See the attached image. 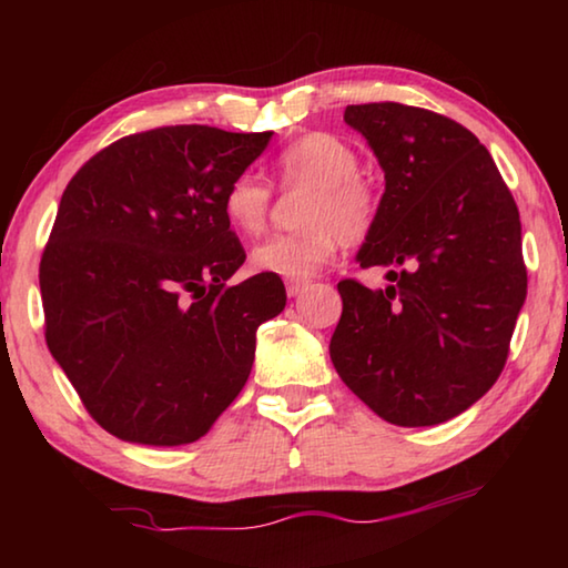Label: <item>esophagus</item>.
Returning <instances> with one entry per match:
<instances>
[{
    "instance_id": "esophagus-1",
    "label": "esophagus",
    "mask_w": 568,
    "mask_h": 568,
    "mask_svg": "<svg viewBox=\"0 0 568 568\" xmlns=\"http://www.w3.org/2000/svg\"><path fill=\"white\" fill-rule=\"evenodd\" d=\"M307 283H311V281H303V277H287L285 291H287V295L295 297V295H301L305 291Z\"/></svg>"
}]
</instances>
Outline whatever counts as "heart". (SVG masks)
<instances>
[{"instance_id":"heart-1","label":"heart","mask_w":568,"mask_h":568,"mask_svg":"<svg viewBox=\"0 0 568 568\" xmlns=\"http://www.w3.org/2000/svg\"><path fill=\"white\" fill-rule=\"evenodd\" d=\"M285 190H311L301 207V233L273 235L250 253L257 273L307 277L333 257L335 247L361 245L378 223L381 197L358 175V152L328 132H311L275 160ZM273 190L257 172H240L223 192V213L237 233H263L271 217Z\"/></svg>"}]
</instances>
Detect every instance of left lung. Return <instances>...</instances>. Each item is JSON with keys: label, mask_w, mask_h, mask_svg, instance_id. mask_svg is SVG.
Masks as SVG:
<instances>
[{"label": "left lung", "mask_w": 568, "mask_h": 568, "mask_svg": "<svg viewBox=\"0 0 568 568\" xmlns=\"http://www.w3.org/2000/svg\"><path fill=\"white\" fill-rule=\"evenodd\" d=\"M386 172L361 267L390 285L338 283L331 361L355 396L396 426H436L501 376L526 301L518 207L494 158L464 124L400 102L348 104Z\"/></svg>", "instance_id": "8db88e82"}]
</instances>
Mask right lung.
Returning <instances> with one entry per match:
<instances>
[{
    "mask_svg": "<svg viewBox=\"0 0 568 568\" xmlns=\"http://www.w3.org/2000/svg\"><path fill=\"white\" fill-rule=\"evenodd\" d=\"M271 134H128L62 192L40 263L44 338L108 434L192 444L243 390L255 331L283 311L285 287L273 273L227 285L245 250L223 192Z\"/></svg>",
    "mask_w": 568,
    "mask_h": 568,
    "instance_id": "1",
    "label": "right lung"
}]
</instances>
